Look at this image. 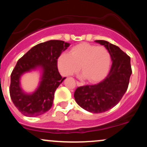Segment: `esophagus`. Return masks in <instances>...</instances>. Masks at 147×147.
<instances>
[{"label": "esophagus", "mask_w": 147, "mask_h": 147, "mask_svg": "<svg viewBox=\"0 0 147 147\" xmlns=\"http://www.w3.org/2000/svg\"><path fill=\"white\" fill-rule=\"evenodd\" d=\"M77 85L78 86H84V83H82V82H77Z\"/></svg>", "instance_id": "obj_1"}]
</instances>
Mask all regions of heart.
Wrapping results in <instances>:
<instances>
[{"label":"heart","mask_w":147,"mask_h":147,"mask_svg":"<svg viewBox=\"0 0 147 147\" xmlns=\"http://www.w3.org/2000/svg\"><path fill=\"white\" fill-rule=\"evenodd\" d=\"M111 55L103 46L82 43L72 47L70 53H61L57 67L62 75L70 76L82 69V76L91 82L100 81L109 72Z\"/></svg>","instance_id":"obj_1"}]
</instances>
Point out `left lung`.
<instances>
[{
    "label": "left lung",
    "instance_id": "1",
    "mask_svg": "<svg viewBox=\"0 0 147 147\" xmlns=\"http://www.w3.org/2000/svg\"><path fill=\"white\" fill-rule=\"evenodd\" d=\"M95 42L109 50L112 65L109 75L99 83L76 89L74 97L79 106L93 113H101L113 108L127 90L132 73L131 58L119 47L104 40Z\"/></svg>",
    "mask_w": 147,
    "mask_h": 147
}]
</instances>
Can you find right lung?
Masks as SVG:
<instances>
[{"mask_svg": "<svg viewBox=\"0 0 147 147\" xmlns=\"http://www.w3.org/2000/svg\"><path fill=\"white\" fill-rule=\"evenodd\" d=\"M69 45L63 41L50 40L34 46L18 61L11 74L9 94L14 106L25 116L36 117L51 109L55 90L65 79L58 71L57 59ZM37 67L42 69L40 86L33 94H25L20 86V76Z\"/></svg>", "mask_w": 147, "mask_h": 147, "instance_id": "obj_1", "label": "right lung"}]
</instances>
